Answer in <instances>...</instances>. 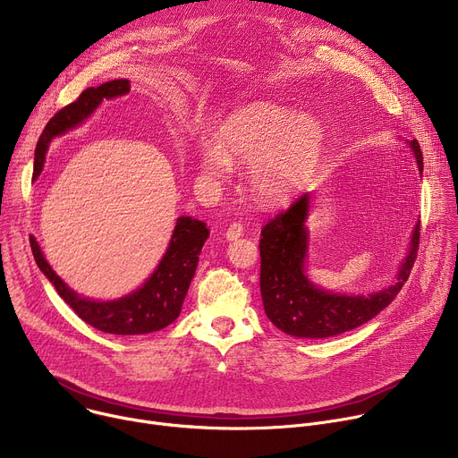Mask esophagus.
Here are the masks:
<instances>
[{
  "mask_svg": "<svg viewBox=\"0 0 458 458\" xmlns=\"http://www.w3.org/2000/svg\"><path fill=\"white\" fill-rule=\"evenodd\" d=\"M225 235H226L228 241H235V239L242 237V225H241V223H232V225L226 228Z\"/></svg>",
  "mask_w": 458,
  "mask_h": 458,
  "instance_id": "1",
  "label": "esophagus"
}]
</instances>
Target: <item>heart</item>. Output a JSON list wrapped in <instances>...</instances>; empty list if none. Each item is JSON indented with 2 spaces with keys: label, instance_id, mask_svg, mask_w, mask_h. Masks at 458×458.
Here are the masks:
<instances>
[{
  "label": "heart",
  "instance_id": "b5f03b06",
  "mask_svg": "<svg viewBox=\"0 0 458 458\" xmlns=\"http://www.w3.org/2000/svg\"><path fill=\"white\" fill-rule=\"evenodd\" d=\"M326 147V130L311 114L277 103H251L225 119L219 140L201 134L195 161L208 179L226 177L233 165L250 166V184L260 201L281 205L310 181Z\"/></svg>",
  "mask_w": 458,
  "mask_h": 458
}]
</instances>
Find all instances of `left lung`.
Instances as JSON below:
<instances>
[{
  "mask_svg": "<svg viewBox=\"0 0 458 458\" xmlns=\"http://www.w3.org/2000/svg\"><path fill=\"white\" fill-rule=\"evenodd\" d=\"M422 172V152L417 140L408 141ZM310 195L302 193L286 212L260 230V295L267 317L293 337L326 339L373 318L397 297L410 277L420 242V221L411 233L410 250L395 284L369 295H341L317 288L304 274L308 251Z\"/></svg>",
  "mask_w": 458,
  "mask_h": 458,
  "instance_id": "8db88e82",
  "label": "left lung"
}]
</instances>
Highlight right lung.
Returning a JSON list of instances; mask_svg holds the SVG:
<instances>
[{"mask_svg":"<svg viewBox=\"0 0 458 458\" xmlns=\"http://www.w3.org/2000/svg\"><path fill=\"white\" fill-rule=\"evenodd\" d=\"M128 92L130 81L114 80L99 87H90L83 90L74 103L55 112L39 136L32 177L38 179V175L41 174L47 148L54 138L81 124L101 105L103 99L119 98ZM208 235L210 232L203 221L179 217L161 263L147 279V283L126 297L106 302L81 297L64 284L47 263V259L43 257V251L34 237H30V248L36 265L54 284L59 297L87 324L105 334L145 335L166 328L168 324H172L179 317L188 286L191 283L195 268H198L201 248Z\"/></svg>","mask_w":458,"mask_h":458,"instance_id":"add662e5","label":"right lung"}]
</instances>
